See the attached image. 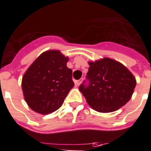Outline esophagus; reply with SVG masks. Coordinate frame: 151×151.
<instances>
[{"label": "esophagus", "mask_w": 151, "mask_h": 151, "mask_svg": "<svg viewBox=\"0 0 151 151\" xmlns=\"http://www.w3.org/2000/svg\"><path fill=\"white\" fill-rule=\"evenodd\" d=\"M81 79H79V80H77V81H76V84L77 86L80 85V84H81Z\"/></svg>", "instance_id": "esophagus-1"}]
</instances>
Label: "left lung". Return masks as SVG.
I'll use <instances>...</instances> for the list:
<instances>
[{"label":"left lung","mask_w":151,"mask_h":151,"mask_svg":"<svg viewBox=\"0 0 151 151\" xmlns=\"http://www.w3.org/2000/svg\"><path fill=\"white\" fill-rule=\"evenodd\" d=\"M89 65L86 80L79 86V90L92 108L110 113L130 99L136 79L124 65L108 58L90 61Z\"/></svg>","instance_id":"1"}]
</instances>
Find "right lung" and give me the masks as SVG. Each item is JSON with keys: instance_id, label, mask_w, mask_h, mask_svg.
Listing matches in <instances>:
<instances>
[{"instance_id": "add662e5", "label": "right lung", "mask_w": 151, "mask_h": 151, "mask_svg": "<svg viewBox=\"0 0 151 151\" xmlns=\"http://www.w3.org/2000/svg\"><path fill=\"white\" fill-rule=\"evenodd\" d=\"M68 58L59 51L42 53L31 64L22 78V90L29 107L41 114L58 110L74 87Z\"/></svg>"}]
</instances>
